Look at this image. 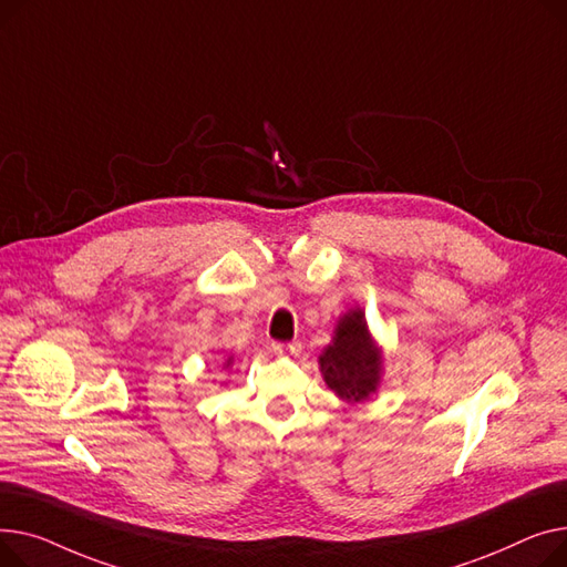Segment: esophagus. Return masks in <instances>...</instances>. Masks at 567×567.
Instances as JSON below:
<instances>
[{
    "mask_svg": "<svg viewBox=\"0 0 567 567\" xmlns=\"http://www.w3.org/2000/svg\"><path fill=\"white\" fill-rule=\"evenodd\" d=\"M270 348H272L275 354H299V350H302V343H297V341H290V343L272 341Z\"/></svg>",
    "mask_w": 567,
    "mask_h": 567,
    "instance_id": "34e87169",
    "label": "esophagus"
}]
</instances>
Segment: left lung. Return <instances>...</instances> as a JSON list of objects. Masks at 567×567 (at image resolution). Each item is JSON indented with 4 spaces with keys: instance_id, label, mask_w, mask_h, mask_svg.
<instances>
[{
    "instance_id": "obj_1",
    "label": "left lung",
    "mask_w": 567,
    "mask_h": 567,
    "mask_svg": "<svg viewBox=\"0 0 567 567\" xmlns=\"http://www.w3.org/2000/svg\"><path fill=\"white\" fill-rule=\"evenodd\" d=\"M380 352L375 350L361 311L339 320L334 343L320 354V371L327 386L343 401L359 403L375 391L380 380Z\"/></svg>"
}]
</instances>
